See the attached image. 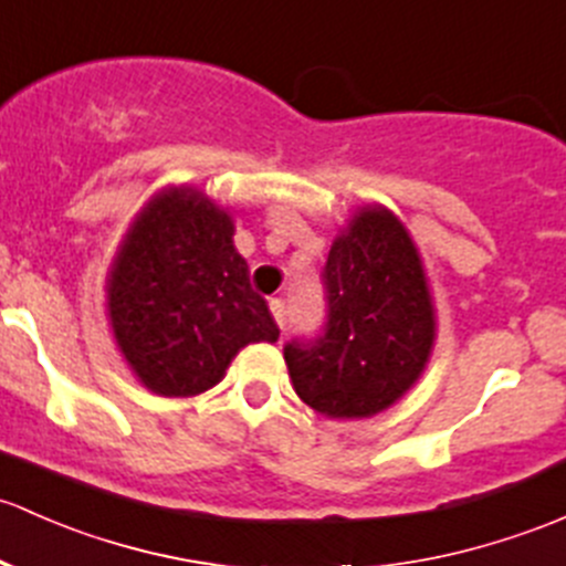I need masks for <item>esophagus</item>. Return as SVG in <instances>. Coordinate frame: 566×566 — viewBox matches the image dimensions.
Instances as JSON below:
<instances>
[{
  "instance_id": "34e87169",
  "label": "esophagus",
  "mask_w": 566,
  "mask_h": 566,
  "mask_svg": "<svg viewBox=\"0 0 566 566\" xmlns=\"http://www.w3.org/2000/svg\"><path fill=\"white\" fill-rule=\"evenodd\" d=\"M271 314H273V319H276L279 328L284 331V301L282 298L271 301Z\"/></svg>"
}]
</instances>
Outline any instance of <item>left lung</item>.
Masks as SVG:
<instances>
[{
  "instance_id": "left-lung-1",
  "label": "left lung",
  "mask_w": 566,
  "mask_h": 566,
  "mask_svg": "<svg viewBox=\"0 0 566 566\" xmlns=\"http://www.w3.org/2000/svg\"><path fill=\"white\" fill-rule=\"evenodd\" d=\"M323 284V331L284 344L290 379L319 415L371 418L418 382L431 355L423 263L388 208L366 206L333 241Z\"/></svg>"
}]
</instances>
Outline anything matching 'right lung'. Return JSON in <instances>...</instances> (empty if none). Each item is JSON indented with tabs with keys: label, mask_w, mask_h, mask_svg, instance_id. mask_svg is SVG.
Segmentation results:
<instances>
[{
	"label": "right lung",
	"mask_w": 566,
	"mask_h": 566,
	"mask_svg": "<svg viewBox=\"0 0 566 566\" xmlns=\"http://www.w3.org/2000/svg\"><path fill=\"white\" fill-rule=\"evenodd\" d=\"M233 219L203 192L148 200L108 273L113 336L135 377L159 396H198L249 342L279 328L233 247Z\"/></svg>",
	"instance_id": "1"
}]
</instances>
